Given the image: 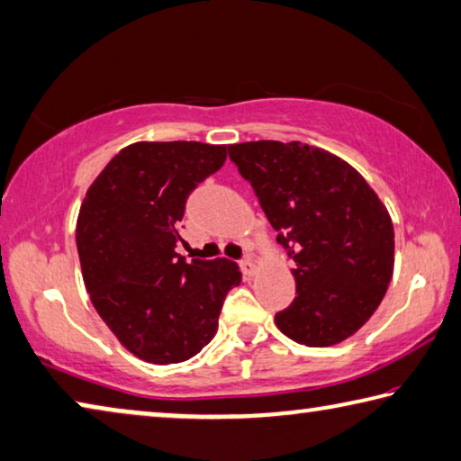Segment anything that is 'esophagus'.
<instances>
[{
	"label": "esophagus",
	"mask_w": 461,
	"mask_h": 461,
	"mask_svg": "<svg viewBox=\"0 0 461 461\" xmlns=\"http://www.w3.org/2000/svg\"><path fill=\"white\" fill-rule=\"evenodd\" d=\"M239 267H240V271H243L245 276H253L255 266H253V259H251V255H245V258L239 261Z\"/></svg>",
	"instance_id": "34e87169"
}]
</instances>
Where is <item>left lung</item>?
I'll use <instances>...</instances> for the list:
<instances>
[{"mask_svg": "<svg viewBox=\"0 0 461 461\" xmlns=\"http://www.w3.org/2000/svg\"><path fill=\"white\" fill-rule=\"evenodd\" d=\"M296 267V298L276 314L285 337L335 345L364 327L388 290L394 226L367 181L339 157L300 142L229 147Z\"/></svg>", "mask_w": 461, "mask_h": 461, "instance_id": "left-lung-1", "label": "left lung"}]
</instances>
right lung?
I'll return each mask as SVG.
<instances>
[{"label":"right lung","instance_id":"obj_1","mask_svg":"<svg viewBox=\"0 0 461 461\" xmlns=\"http://www.w3.org/2000/svg\"><path fill=\"white\" fill-rule=\"evenodd\" d=\"M224 161V145L134 142L81 203L75 239L92 304L150 364H179L212 341L226 294L240 284L235 261L187 263L176 251L187 198Z\"/></svg>","mask_w":461,"mask_h":461}]
</instances>
